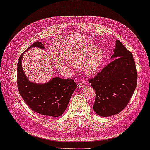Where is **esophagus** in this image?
I'll use <instances>...</instances> for the list:
<instances>
[{"label": "esophagus", "mask_w": 150, "mask_h": 150, "mask_svg": "<svg viewBox=\"0 0 150 150\" xmlns=\"http://www.w3.org/2000/svg\"><path fill=\"white\" fill-rule=\"evenodd\" d=\"M85 86V82L83 80H79L78 82V87L79 88H82Z\"/></svg>", "instance_id": "obj_1"}]
</instances>
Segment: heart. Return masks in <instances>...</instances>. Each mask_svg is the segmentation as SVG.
Masks as SVG:
<instances>
[{
    "label": "heart",
    "mask_w": 150,
    "mask_h": 150,
    "mask_svg": "<svg viewBox=\"0 0 150 150\" xmlns=\"http://www.w3.org/2000/svg\"><path fill=\"white\" fill-rule=\"evenodd\" d=\"M104 59V53L96 50L93 44L82 46L71 56L70 63L76 67L83 66V71L87 76H93L98 72Z\"/></svg>",
    "instance_id": "obj_1"
}]
</instances>
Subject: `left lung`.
I'll return each mask as SVG.
<instances>
[{"mask_svg": "<svg viewBox=\"0 0 150 150\" xmlns=\"http://www.w3.org/2000/svg\"><path fill=\"white\" fill-rule=\"evenodd\" d=\"M113 59L89 80L95 91L94 112L109 117L123 110L129 102L137 86V73L133 55L117 40Z\"/></svg>", "mask_w": 150, "mask_h": 150, "instance_id": "obj_1", "label": "left lung"}]
</instances>
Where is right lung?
Wrapping results in <instances>:
<instances>
[{
    "label": "right lung",
    "instance_id": "right-lung-1",
    "mask_svg": "<svg viewBox=\"0 0 150 150\" xmlns=\"http://www.w3.org/2000/svg\"><path fill=\"white\" fill-rule=\"evenodd\" d=\"M44 49L40 41L33 43L31 47ZM21 55L17 63V87L20 95L33 111L48 117H59L68 107L72 94L77 85L71 78H53L45 84H35L29 81L22 68Z\"/></svg>",
    "mask_w": 150,
    "mask_h": 150
}]
</instances>
